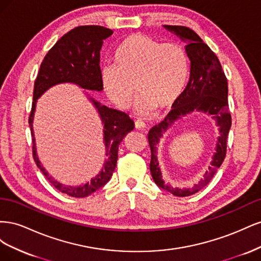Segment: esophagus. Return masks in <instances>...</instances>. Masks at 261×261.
<instances>
[{
    "label": "esophagus",
    "mask_w": 261,
    "mask_h": 261,
    "mask_svg": "<svg viewBox=\"0 0 261 261\" xmlns=\"http://www.w3.org/2000/svg\"><path fill=\"white\" fill-rule=\"evenodd\" d=\"M135 128L136 129H145L146 124L141 121H137V122H135Z\"/></svg>",
    "instance_id": "esophagus-1"
}]
</instances>
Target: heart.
Segmentation results:
<instances>
[{
    "instance_id": "b5f03b06",
    "label": "heart",
    "mask_w": 261,
    "mask_h": 261,
    "mask_svg": "<svg viewBox=\"0 0 261 261\" xmlns=\"http://www.w3.org/2000/svg\"><path fill=\"white\" fill-rule=\"evenodd\" d=\"M188 78V55L179 43H162L141 34L125 38L114 53V65L101 69L107 97L120 109H127L139 93L136 110L152 114L168 110L181 97Z\"/></svg>"
}]
</instances>
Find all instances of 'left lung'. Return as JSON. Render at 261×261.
I'll use <instances>...</instances> for the list:
<instances>
[{"label": "left lung", "mask_w": 261, "mask_h": 261, "mask_svg": "<svg viewBox=\"0 0 261 261\" xmlns=\"http://www.w3.org/2000/svg\"><path fill=\"white\" fill-rule=\"evenodd\" d=\"M164 28L187 43L185 50L191 60V75L183 94L173 106L174 109H172L165 116L164 121L149 130L148 141L151 150L150 172L154 183L164 191L177 197H187L199 192L209 183L225 158L226 139L232 124L227 102V80L217 55L194 30L185 26L164 25ZM194 111L207 113L216 120L220 133L216 152L210 170L198 185L192 189H173L165 185L162 179L156 158V145L169 127L179 118Z\"/></svg>", "instance_id": "left-lung-1"}]
</instances>
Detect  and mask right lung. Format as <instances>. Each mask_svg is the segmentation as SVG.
<instances>
[{
  "instance_id": "right-lung-1",
  "label": "right lung",
  "mask_w": 261,
  "mask_h": 261,
  "mask_svg": "<svg viewBox=\"0 0 261 261\" xmlns=\"http://www.w3.org/2000/svg\"><path fill=\"white\" fill-rule=\"evenodd\" d=\"M113 31L102 26H80L68 31L55 43L44 57L37 75L34 87V101L29 115V126L33 136V155L37 167L45 178L59 192L76 198H84L105 186L111 178L116 167L117 151L123 138L134 129L132 118L122 111L101 106L100 102L89 98L100 115L103 124V140L106 146V160L103 168L96 177L80 186L63 185L55 180L44 170L37 155L33 121L37 99L51 87L58 84L72 83L83 89L101 91L100 80V50L103 40Z\"/></svg>"
}]
</instances>
